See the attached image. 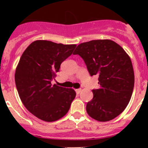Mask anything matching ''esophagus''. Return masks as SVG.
<instances>
[{"label": "esophagus", "instance_id": "1", "mask_svg": "<svg viewBox=\"0 0 148 148\" xmlns=\"http://www.w3.org/2000/svg\"><path fill=\"white\" fill-rule=\"evenodd\" d=\"M81 91H82V90H81V89H76V90H75V92H76L77 94L80 93Z\"/></svg>", "mask_w": 148, "mask_h": 148}]
</instances>
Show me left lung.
I'll use <instances>...</instances> for the list:
<instances>
[{
	"mask_svg": "<svg viewBox=\"0 0 148 148\" xmlns=\"http://www.w3.org/2000/svg\"><path fill=\"white\" fill-rule=\"evenodd\" d=\"M91 76H99V87L92 90L93 98L86 110L99 121L113 119L125 110L134 87L131 60L121 46L111 40H93L77 47Z\"/></svg>",
	"mask_w": 148,
	"mask_h": 148,
	"instance_id": "left-lung-1",
	"label": "left lung"
}]
</instances>
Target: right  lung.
<instances>
[{
    "mask_svg": "<svg viewBox=\"0 0 148 148\" xmlns=\"http://www.w3.org/2000/svg\"><path fill=\"white\" fill-rule=\"evenodd\" d=\"M75 47V44L35 40L21 57L15 74L18 95L25 108L43 121L62 118L75 99V90L52 85L51 82L59 72L61 63L71 56Z\"/></svg>",
    "mask_w": 148,
    "mask_h": 148,
    "instance_id": "add662e5",
    "label": "right lung"
}]
</instances>
